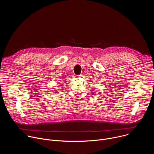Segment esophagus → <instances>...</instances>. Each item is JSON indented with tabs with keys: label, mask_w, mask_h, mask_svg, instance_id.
Masks as SVG:
<instances>
[{
	"label": "esophagus",
	"mask_w": 154,
	"mask_h": 154,
	"mask_svg": "<svg viewBox=\"0 0 154 154\" xmlns=\"http://www.w3.org/2000/svg\"><path fill=\"white\" fill-rule=\"evenodd\" d=\"M82 76L80 75H75V77L76 78H80Z\"/></svg>",
	"instance_id": "obj_1"
}]
</instances>
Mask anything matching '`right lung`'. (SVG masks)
<instances>
[{
	"instance_id": "add662e5",
	"label": "right lung",
	"mask_w": 154,
	"mask_h": 154,
	"mask_svg": "<svg viewBox=\"0 0 154 154\" xmlns=\"http://www.w3.org/2000/svg\"><path fill=\"white\" fill-rule=\"evenodd\" d=\"M55 91V92H57V91H57V90H55V91Z\"/></svg>"
}]
</instances>
